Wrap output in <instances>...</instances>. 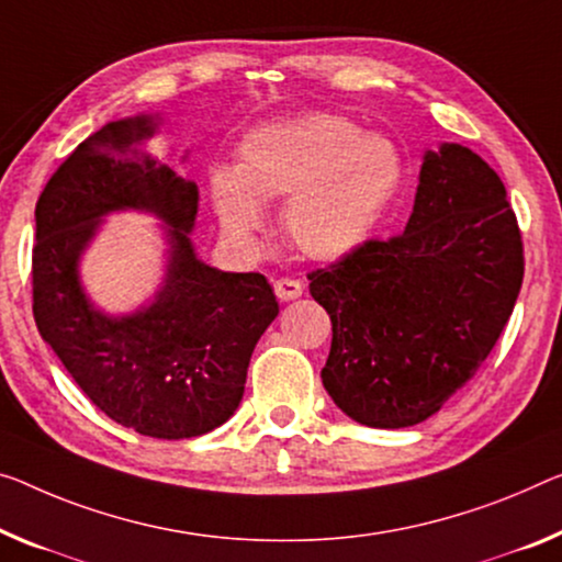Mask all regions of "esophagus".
I'll return each instance as SVG.
<instances>
[{
  "mask_svg": "<svg viewBox=\"0 0 562 562\" xmlns=\"http://www.w3.org/2000/svg\"><path fill=\"white\" fill-rule=\"evenodd\" d=\"M273 291L281 301H293V299H299L301 293H304V286H301V281L283 276V279L273 281Z\"/></svg>",
  "mask_w": 562,
  "mask_h": 562,
  "instance_id": "34e87169",
  "label": "esophagus"
}]
</instances>
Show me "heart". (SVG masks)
Wrapping results in <instances>:
<instances>
[{
    "label": "heart",
    "mask_w": 562,
    "mask_h": 562,
    "mask_svg": "<svg viewBox=\"0 0 562 562\" xmlns=\"http://www.w3.org/2000/svg\"><path fill=\"white\" fill-rule=\"evenodd\" d=\"M407 178L396 143L364 133L336 112H306L256 127L240 140L238 166H215L209 193L223 228L251 236L261 201H283V231L301 254L341 258L359 248L392 209Z\"/></svg>",
    "instance_id": "heart-1"
}]
</instances>
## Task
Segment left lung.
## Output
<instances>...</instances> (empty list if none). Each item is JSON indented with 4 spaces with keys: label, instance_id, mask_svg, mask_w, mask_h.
Here are the masks:
<instances>
[{
    "label": "left lung",
    "instance_id": "1",
    "mask_svg": "<svg viewBox=\"0 0 562 562\" xmlns=\"http://www.w3.org/2000/svg\"><path fill=\"white\" fill-rule=\"evenodd\" d=\"M522 273V233L497 172L457 143L427 153L404 233L308 273L331 318L322 382L336 407L379 429L431 417L490 357Z\"/></svg>",
    "mask_w": 562,
    "mask_h": 562
}]
</instances>
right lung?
Returning <instances> with one entry per match:
<instances>
[{"label": "right lung", "instance_id": "add662e5", "mask_svg": "<svg viewBox=\"0 0 562 562\" xmlns=\"http://www.w3.org/2000/svg\"><path fill=\"white\" fill-rule=\"evenodd\" d=\"M153 131L150 117L112 120L52 172L34 211L32 311L42 339L94 407L140 435L188 439L236 412L279 301L261 273H223L198 261L188 240L198 186L135 150ZM117 207L158 212L171 226L173 256L153 307L108 319L83 299L76 258L99 215Z\"/></svg>", "mask_w": 562, "mask_h": 562}]
</instances>
